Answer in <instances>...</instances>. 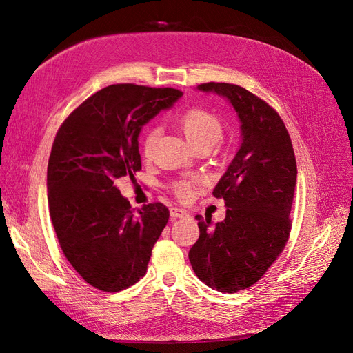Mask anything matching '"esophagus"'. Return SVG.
Returning a JSON list of instances; mask_svg holds the SVG:
<instances>
[{
	"label": "esophagus",
	"mask_w": 353,
	"mask_h": 353,
	"mask_svg": "<svg viewBox=\"0 0 353 353\" xmlns=\"http://www.w3.org/2000/svg\"><path fill=\"white\" fill-rule=\"evenodd\" d=\"M170 215L173 218H185L188 216V212L185 210H181V208H170Z\"/></svg>",
	"instance_id": "1"
}]
</instances>
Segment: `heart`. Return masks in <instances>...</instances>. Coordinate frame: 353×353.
Listing matches in <instances>:
<instances>
[{
	"mask_svg": "<svg viewBox=\"0 0 353 353\" xmlns=\"http://www.w3.org/2000/svg\"><path fill=\"white\" fill-rule=\"evenodd\" d=\"M177 126L194 148H212L224 137L223 122L214 112L203 108H190L185 113H181ZM157 138H159V129L157 128L150 126L143 130L139 139V148L142 155L147 159L152 154ZM198 185L199 180L194 179L177 180L172 185V190L179 199H189Z\"/></svg>",
	"mask_w": 353,
	"mask_h": 353,
	"instance_id": "heart-1",
	"label": "heart"
}]
</instances>
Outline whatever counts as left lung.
Returning <instances> with one entry per match:
<instances>
[{"instance_id":"1","label":"left lung","mask_w":353,"mask_h":353,"mask_svg":"<svg viewBox=\"0 0 353 353\" xmlns=\"http://www.w3.org/2000/svg\"><path fill=\"white\" fill-rule=\"evenodd\" d=\"M198 88L227 97L241 122V147L212 192L225 201V219L212 225L210 216L196 215L201 234L189 252L202 282L232 294L254 285L285 249L296 161L288 129L265 100L236 84Z\"/></svg>"}]
</instances>
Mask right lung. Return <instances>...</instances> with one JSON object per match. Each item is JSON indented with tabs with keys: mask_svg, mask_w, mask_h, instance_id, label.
Returning a JSON list of instances; mask_svg holds the SVG:
<instances>
[{
	"mask_svg": "<svg viewBox=\"0 0 353 353\" xmlns=\"http://www.w3.org/2000/svg\"><path fill=\"white\" fill-rule=\"evenodd\" d=\"M183 96L172 87H104L59 126L48 163V203L61 249L87 283L119 292L147 273L168 223L161 202L132 210L114 181L141 170L142 125Z\"/></svg>",
	"mask_w": 353,
	"mask_h": 353,
	"instance_id": "add662e5",
	"label": "right lung"
}]
</instances>
